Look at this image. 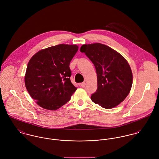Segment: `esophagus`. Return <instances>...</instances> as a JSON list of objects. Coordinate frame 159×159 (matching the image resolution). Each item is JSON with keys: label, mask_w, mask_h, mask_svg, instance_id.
I'll return each mask as SVG.
<instances>
[{"label": "esophagus", "mask_w": 159, "mask_h": 159, "mask_svg": "<svg viewBox=\"0 0 159 159\" xmlns=\"http://www.w3.org/2000/svg\"><path fill=\"white\" fill-rule=\"evenodd\" d=\"M81 87H84L86 86V83L85 82H83V83H81L80 84Z\"/></svg>", "instance_id": "1"}]
</instances>
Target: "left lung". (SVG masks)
Listing matches in <instances>:
<instances>
[{"instance_id":"8db88e82","label":"left lung","mask_w":159,"mask_h":159,"mask_svg":"<svg viewBox=\"0 0 159 159\" xmlns=\"http://www.w3.org/2000/svg\"><path fill=\"white\" fill-rule=\"evenodd\" d=\"M92 62L97 75V90L91 95L92 101L106 109L119 105L129 95L133 75L127 60L108 46L95 43L81 46Z\"/></svg>"}]
</instances>
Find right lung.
I'll return each mask as SVG.
<instances>
[{
  "instance_id": "1",
  "label": "right lung",
  "mask_w": 159,
  "mask_h": 159,
  "mask_svg": "<svg viewBox=\"0 0 159 159\" xmlns=\"http://www.w3.org/2000/svg\"><path fill=\"white\" fill-rule=\"evenodd\" d=\"M78 49L76 45L60 44L38 51L29 60L25 86L40 107L56 110L70 100L76 88L70 77V62Z\"/></svg>"
}]
</instances>
